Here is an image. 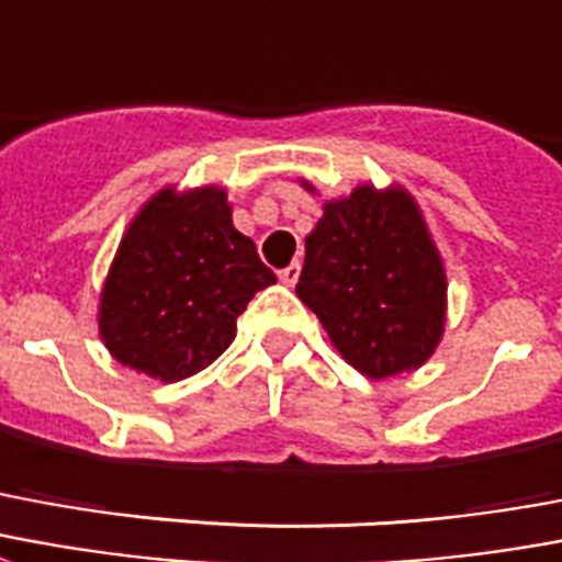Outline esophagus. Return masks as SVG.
<instances>
[{
    "instance_id": "esophagus-1",
    "label": "esophagus",
    "mask_w": 562,
    "mask_h": 562,
    "mask_svg": "<svg viewBox=\"0 0 562 562\" xmlns=\"http://www.w3.org/2000/svg\"><path fill=\"white\" fill-rule=\"evenodd\" d=\"M297 277H301V261H292L289 268L280 270V280L285 282V285H294V282H297Z\"/></svg>"
}]
</instances>
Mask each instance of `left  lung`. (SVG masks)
<instances>
[{
    "mask_svg": "<svg viewBox=\"0 0 562 562\" xmlns=\"http://www.w3.org/2000/svg\"><path fill=\"white\" fill-rule=\"evenodd\" d=\"M297 297L366 378L426 363L443 334L447 277L414 199L357 187L327 202L306 238Z\"/></svg>",
    "mask_w": 562,
    "mask_h": 562,
    "instance_id": "obj_1",
    "label": "left lung"
}]
</instances>
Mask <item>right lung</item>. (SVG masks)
<instances>
[{"mask_svg": "<svg viewBox=\"0 0 562 562\" xmlns=\"http://www.w3.org/2000/svg\"><path fill=\"white\" fill-rule=\"evenodd\" d=\"M277 282L232 226L220 187L164 190L133 220L101 294V336L119 363L181 381L235 339L252 294Z\"/></svg>", "mask_w": 562, "mask_h": 562, "instance_id": "add662e5", "label": "right lung"}]
</instances>
